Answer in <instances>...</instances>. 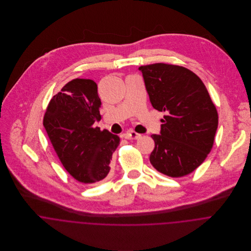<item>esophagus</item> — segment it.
<instances>
[{"label":"esophagus","instance_id":"obj_1","mask_svg":"<svg viewBox=\"0 0 251 251\" xmlns=\"http://www.w3.org/2000/svg\"><path fill=\"white\" fill-rule=\"evenodd\" d=\"M126 139H128V140H131V139H138V138H140V134L139 133H137V132H135V131H132V130H128V131H126V133H124V135H123Z\"/></svg>","mask_w":251,"mask_h":251}]
</instances>
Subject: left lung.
I'll return each instance as SVG.
<instances>
[{"mask_svg":"<svg viewBox=\"0 0 251 251\" xmlns=\"http://www.w3.org/2000/svg\"><path fill=\"white\" fill-rule=\"evenodd\" d=\"M152 107L165 112L160 134H152L151 165L179 178L193 172L211 151L218 115L206 86L179 66L153 64L139 68Z\"/></svg>","mask_w":251,"mask_h":251,"instance_id":"1","label":"left lung"}]
</instances>
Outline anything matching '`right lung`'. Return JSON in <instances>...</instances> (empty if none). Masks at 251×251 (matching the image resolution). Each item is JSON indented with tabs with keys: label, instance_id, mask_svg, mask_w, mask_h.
Returning a JSON list of instances; mask_svg holds the SVG:
<instances>
[{
	"label": "right lung",
	"instance_id": "add662e5",
	"mask_svg": "<svg viewBox=\"0 0 251 251\" xmlns=\"http://www.w3.org/2000/svg\"><path fill=\"white\" fill-rule=\"evenodd\" d=\"M98 85L91 79H73L50 100L43 126L59 159L75 179L95 183L110 171L120 137L94 127L101 119Z\"/></svg>",
	"mask_w": 251,
	"mask_h": 251
}]
</instances>
